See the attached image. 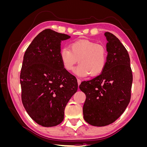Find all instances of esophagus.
I'll return each mask as SVG.
<instances>
[{
    "label": "esophagus",
    "instance_id": "obj_1",
    "mask_svg": "<svg viewBox=\"0 0 147 147\" xmlns=\"http://www.w3.org/2000/svg\"><path fill=\"white\" fill-rule=\"evenodd\" d=\"M81 80H80V79H77V83H78V85L79 86L80 84H81Z\"/></svg>",
    "mask_w": 147,
    "mask_h": 147
}]
</instances>
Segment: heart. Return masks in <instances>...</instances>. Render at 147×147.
I'll return each mask as SVG.
<instances>
[{
    "label": "heart",
    "mask_w": 147,
    "mask_h": 147,
    "mask_svg": "<svg viewBox=\"0 0 147 147\" xmlns=\"http://www.w3.org/2000/svg\"><path fill=\"white\" fill-rule=\"evenodd\" d=\"M70 50L64 48L60 52V58L64 68L71 71L78 60L80 64L74 73L85 77L90 74L95 77L102 72L107 61V51L102 45L88 40H79L70 45Z\"/></svg>",
    "instance_id": "obj_1"
}]
</instances>
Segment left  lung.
Returning a JSON list of instances; mask_svg holds the SVG:
<instances>
[{"instance_id":"left-lung-1","label":"left lung","mask_w":147,"mask_h":147,"mask_svg":"<svg viewBox=\"0 0 147 147\" xmlns=\"http://www.w3.org/2000/svg\"><path fill=\"white\" fill-rule=\"evenodd\" d=\"M107 61L100 75L83 82L80 89L86 95L83 118L92 126H105L121 116L131 99L132 74L126 49L112 33L105 34Z\"/></svg>"}]
</instances>
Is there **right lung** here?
Here are the masks:
<instances>
[{"label":"right lung","instance_id":"add662e5","mask_svg":"<svg viewBox=\"0 0 147 147\" xmlns=\"http://www.w3.org/2000/svg\"><path fill=\"white\" fill-rule=\"evenodd\" d=\"M70 36L50 29L39 33L26 50L20 74L21 99L26 112L43 127L58 125L77 91V79L63 67L61 42Z\"/></svg>","mask_w":147,"mask_h":147}]
</instances>
